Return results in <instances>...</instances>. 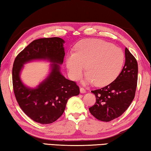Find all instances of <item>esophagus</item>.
Returning <instances> with one entry per match:
<instances>
[{"mask_svg": "<svg viewBox=\"0 0 151 151\" xmlns=\"http://www.w3.org/2000/svg\"><path fill=\"white\" fill-rule=\"evenodd\" d=\"M80 92L81 93H86V89L83 87L80 88Z\"/></svg>", "mask_w": 151, "mask_h": 151, "instance_id": "1", "label": "esophagus"}]
</instances>
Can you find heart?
<instances>
[{
	"label": "heart",
	"mask_w": 151,
	"mask_h": 151,
	"mask_svg": "<svg viewBox=\"0 0 151 151\" xmlns=\"http://www.w3.org/2000/svg\"><path fill=\"white\" fill-rule=\"evenodd\" d=\"M124 58L120 48L101 40L88 39L78 43L76 52L68 55L66 66L70 77L76 81L81 77L86 65V82L104 86L118 76Z\"/></svg>",
	"instance_id": "obj_1"
}]
</instances>
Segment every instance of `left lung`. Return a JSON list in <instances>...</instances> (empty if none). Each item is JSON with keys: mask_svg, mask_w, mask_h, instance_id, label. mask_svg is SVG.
<instances>
[{"mask_svg": "<svg viewBox=\"0 0 151 151\" xmlns=\"http://www.w3.org/2000/svg\"><path fill=\"white\" fill-rule=\"evenodd\" d=\"M137 80V61L126 48L124 66L117 78L109 85L91 91L96 96L95 104L89 108L92 115L99 121L109 122L123 114L134 98Z\"/></svg>", "mask_w": 151, "mask_h": 151, "instance_id": "obj_1", "label": "left lung"}]
</instances>
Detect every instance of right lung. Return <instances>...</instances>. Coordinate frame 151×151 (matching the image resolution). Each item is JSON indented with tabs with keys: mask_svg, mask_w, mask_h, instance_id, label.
Instances as JSON below:
<instances>
[{
	"mask_svg": "<svg viewBox=\"0 0 151 151\" xmlns=\"http://www.w3.org/2000/svg\"><path fill=\"white\" fill-rule=\"evenodd\" d=\"M64 40L58 37L33 40L15 58L12 67V85L15 98L21 109L33 121L50 124L65 111L70 97L77 96L80 89L75 82L68 80L60 72L65 52ZM35 59H47L52 62L50 76L36 89L25 87L19 79L24 63Z\"/></svg>",
	"mask_w": 151,
	"mask_h": 151,
	"instance_id": "add662e5",
	"label": "right lung"
}]
</instances>
